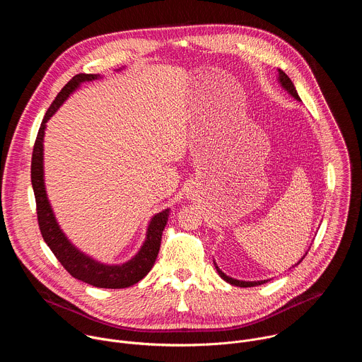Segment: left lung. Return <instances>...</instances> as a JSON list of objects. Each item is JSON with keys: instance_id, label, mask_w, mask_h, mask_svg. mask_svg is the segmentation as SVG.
I'll list each match as a JSON object with an SVG mask.
<instances>
[{"instance_id": "8db88e82", "label": "left lung", "mask_w": 362, "mask_h": 362, "mask_svg": "<svg viewBox=\"0 0 362 362\" xmlns=\"http://www.w3.org/2000/svg\"><path fill=\"white\" fill-rule=\"evenodd\" d=\"M278 73H279V77H278V80H279V83L282 84V87L292 95V97H295L296 100H300L299 98V95H298V93H296V88H295V86H293V83L291 81V78L282 71V70H278ZM305 257V256H303ZM302 257V259H303ZM302 259L299 261V262H302ZM298 262V264H299ZM215 268H216V271H218V274L221 275V278L223 279V281H226L228 284H230V285H235V286H240V288H249V286H257V285H262V284H265V282H268V281H253V282H246V281H238V279H233V278H230V276H228V275H225L221 269H219V267L215 264Z\"/></svg>"}]
</instances>
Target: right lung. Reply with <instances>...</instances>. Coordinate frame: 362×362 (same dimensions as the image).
<instances>
[{
    "label": "right lung",
    "mask_w": 362,
    "mask_h": 362,
    "mask_svg": "<svg viewBox=\"0 0 362 362\" xmlns=\"http://www.w3.org/2000/svg\"><path fill=\"white\" fill-rule=\"evenodd\" d=\"M100 74H77L74 76L57 94L56 100L51 103L49 109L47 110L35 143L33 148V159H31V185L34 189L35 204H37V219L40 232L42 235L47 246L53 250L54 256L59 262L64 267V269L76 279L83 281L88 285L97 288H109V289H122L129 288L139 281H141L153 268L154 261H156L162 233L168 223L169 209L162 211L160 214L154 215L148 223L147 235L143 246L139 253L132 257V259L123 265H105L100 264L90 256L80 252L62 232L53 211H51L49 202L47 199L45 187H44V170H42V140L45 123L53 116L59 107L66 101V98L84 81L97 80Z\"/></svg>",
    "instance_id": "add662e5"
}]
</instances>
